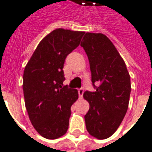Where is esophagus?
I'll use <instances>...</instances> for the list:
<instances>
[{"mask_svg":"<svg viewBox=\"0 0 152 152\" xmlns=\"http://www.w3.org/2000/svg\"><path fill=\"white\" fill-rule=\"evenodd\" d=\"M78 92V96H79V98H82L83 95V93H84V88H79Z\"/></svg>","mask_w":152,"mask_h":152,"instance_id":"esophagus-1","label":"esophagus"}]
</instances>
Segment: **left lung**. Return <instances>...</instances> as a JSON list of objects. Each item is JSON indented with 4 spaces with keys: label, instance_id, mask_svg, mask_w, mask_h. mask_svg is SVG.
<instances>
[{
    "label": "left lung",
    "instance_id": "left-lung-1",
    "mask_svg": "<svg viewBox=\"0 0 152 152\" xmlns=\"http://www.w3.org/2000/svg\"><path fill=\"white\" fill-rule=\"evenodd\" d=\"M80 45L88 58L95 89L83 94L90 105L84 116L86 128L94 137L106 139L117 131L126 113L130 75L125 62L106 35L86 33Z\"/></svg>",
    "mask_w": 152,
    "mask_h": 152
}]
</instances>
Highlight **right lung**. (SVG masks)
Instances as JSON below:
<instances>
[{"label": "right lung", "mask_w": 152, "mask_h": 152, "mask_svg": "<svg viewBox=\"0 0 152 152\" xmlns=\"http://www.w3.org/2000/svg\"><path fill=\"white\" fill-rule=\"evenodd\" d=\"M84 32L57 29L39 42L26 64L23 92L27 113L39 135L56 139L69 128L71 106L78 91L64 86L66 57L78 45Z\"/></svg>", "instance_id": "right-lung-1"}]
</instances>
